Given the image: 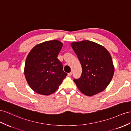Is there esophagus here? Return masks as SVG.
<instances>
[{"label": "esophagus", "instance_id": "obj_1", "mask_svg": "<svg viewBox=\"0 0 131 131\" xmlns=\"http://www.w3.org/2000/svg\"><path fill=\"white\" fill-rule=\"evenodd\" d=\"M72 72H70V73H69L68 74V76H71V75H72Z\"/></svg>", "mask_w": 131, "mask_h": 131}]
</instances>
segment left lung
Masks as SVG:
<instances>
[{
    "label": "left lung",
    "instance_id": "left-lung-1",
    "mask_svg": "<svg viewBox=\"0 0 131 131\" xmlns=\"http://www.w3.org/2000/svg\"><path fill=\"white\" fill-rule=\"evenodd\" d=\"M82 66V74L75 83L83 94L93 96L103 91L114 74L111 56L106 49L95 42L84 40L71 43Z\"/></svg>",
    "mask_w": 131,
    "mask_h": 131
}]
</instances>
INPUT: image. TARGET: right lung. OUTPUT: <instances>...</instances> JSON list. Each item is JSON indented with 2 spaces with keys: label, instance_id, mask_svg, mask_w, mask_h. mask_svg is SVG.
<instances>
[{
  "label": "right lung",
  "instance_id": "add662e5",
  "mask_svg": "<svg viewBox=\"0 0 131 131\" xmlns=\"http://www.w3.org/2000/svg\"><path fill=\"white\" fill-rule=\"evenodd\" d=\"M62 47L59 40L45 41L35 46L27 56L24 75L30 87L39 94H52L67 76L58 59Z\"/></svg>",
  "mask_w": 131,
  "mask_h": 131
}]
</instances>
